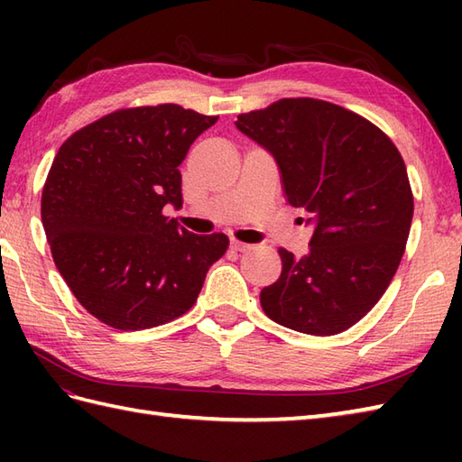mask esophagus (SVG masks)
<instances>
[{
  "mask_svg": "<svg viewBox=\"0 0 462 462\" xmlns=\"http://www.w3.org/2000/svg\"><path fill=\"white\" fill-rule=\"evenodd\" d=\"M230 246L236 250V252H250L254 246L252 244H246V242H240V240H232Z\"/></svg>",
  "mask_w": 462,
  "mask_h": 462,
  "instance_id": "34e87169",
  "label": "esophagus"
}]
</instances>
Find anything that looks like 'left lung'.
I'll list each match as a JSON object with an SVG mask.
<instances>
[{
    "label": "left lung",
    "instance_id": "left-lung-1",
    "mask_svg": "<svg viewBox=\"0 0 462 462\" xmlns=\"http://www.w3.org/2000/svg\"><path fill=\"white\" fill-rule=\"evenodd\" d=\"M236 126L272 152L288 202L316 226L306 256L278 250L282 273L262 290V310L310 336L356 326L405 254L413 192L403 156L361 115L310 97L242 113Z\"/></svg>",
    "mask_w": 462,
    "mask_h": 462
}]
</instances>
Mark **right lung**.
<instances>
[{
    "mask_svg": "<svg viewBox=\"0 0 462 462\" xmlns=\"http://www.w3.org/2000/svg\"><path fill=\"white\" fill-rule=\"evenodd\" d=\"M218 121L180 105L119 109L73 133L57 151L42 194L55 266L105 326L139 331L189 311L226 234L199 236L164 206H182L180 162Z\"/></svg>",
    "mask_w": 462,
    "mask_h": 462,
    "instance_id": "obj_1",
    "label": "right lung"
}]
</instances>
